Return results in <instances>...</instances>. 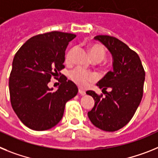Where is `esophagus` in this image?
<instances>
[{"label": "esophagus", "mask_w": 158, "mask_h": 158, "mask_svg": "<svg viewBox=\"0 0 158 158\" xmlns=\"http://www.w3.org/2000/svg\"><path fill=\"white\" fill-rule=\"evenodd\" d=\"M79 94H81V95H83V96L86 94L85 90H83V89H79Z\"/></svg>", "instance_id": "esophagus-1"}]
</instances>
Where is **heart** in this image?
<instances>
[{
    "mask_svg": "<svg viewBox=\"0 0 158 158\" xmlns=\"http://www.w3.org/2000/svg\"><path fill=\"white\" fill-rule=\"evenodd\" d=\"M74 49H71L66 56V61H71ZM90 56L93 61L101 62L106 57V51L103 47L99 44H93L90 48ZM70 77L74 83L82 87H87L90 83L95 80V76L92 73L87 72L80 68L74 69L70 73Z\"/></svg>",
    "mask_w": 158,
    "mask_h": 158,
    "instance_id": "b5f03b06",
    "label": "heart"
}]
</instances>
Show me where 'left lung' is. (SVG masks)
Listing matches in <instances>:
<instances>
[{"label": "left lung", "mask_w": 158, "mask_h": 158, "mask_svg": "<svg viewBox=\"0 0 158 158\" xmlns=\"http://www.w3.org/2000/svg\"><path fill=\"white\" fill-rule=\"evenodd\" d=\"M94 39L110 52L113 70L96 84L105 90V97L87 91L94 100V107L87 114L96 127L113 132L125 127L136 112L143 95L145 71L138 55L117 38L100 35Z\"/></svg>", "instance_id": "left-lung-1"}]
</instances>
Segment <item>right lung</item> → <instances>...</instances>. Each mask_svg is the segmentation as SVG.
Instances as JSON below:
<instances>
[{
	"label": "right lung",
	"mask_w": 158,
	"mask_h": 158,
	"mask_svg": "<svg viewBox=\"0 0 158 158\" xmlns=\"http://www.w3.org/2000/svg\"><path fill=\"white\" fill-rule=\"evenodd\" d=\"M75 34L51 31L30 38L20 47L13 61L9 77L11 104L26 127L42 131L52 128L64 115L66 102L78 87L65 76L57 90L48 87L52 76L64 68L65 51Z\"/></svg>",
	"instance_id": "obj_1"
}]
</instances>
